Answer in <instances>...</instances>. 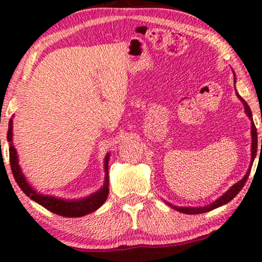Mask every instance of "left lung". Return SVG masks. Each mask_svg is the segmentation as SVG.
<instances>
[{"label": "left lung", "mask_w": 262, "mask_h": 262, "mask_svg": "<svg viewBox=\"0 0 262 262\" xmlns=\"http://www.w3.org/2000/svg\"><path fill=\"white\" fill-rule=\"evenodd\" d=\"M234 83H236V77H234ZM237 97L239 98V100L243 102L244 105V108H246V114L248 115V117L251 120V163H250V167L249 169H248L247 174L244 175V178L242 179L241 181H238L237 184H234L232 187L230 188V190L225 192V193L221 196L220 198H217L216 201L213 202V203L209 204V205H205V207H198V208H194V207H175V205L168 203L170 205L171 208L175 210L180 211V213H184V214H202V213H207V211H210L215 209V208H219L221 205L228 203L230 201H232L234 197L237 196L238 192H239L242 188H243L244 184L247 183L248 178H249V174H250V169H251V165H253V162L255 160V157H256V151H257V133H256V127H255L254 122H253V115H251V110L249 107V105L247 104V101L244 100L243 98L241 97L239 94L236 92ZM261 146H262V139H261Z\"/></svg>", "instance_id": "1"}]
</instances>
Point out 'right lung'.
<instances>
[{"label":"right lung","instance_id":"1","mask_svg":"<svg viewBox=\"0 0 262 262\" xmlns=\"http://www.w3.org/2000/svg\"><path fill=\"white\" fill-rule=\"evenodd\" d=\"M13 121H9L8 125V133H7V140L9 142V162H11V168L13 177H14L16 184L21 188L26 196L35 201L36 203L41 204L46 209H48L52 213L61 215V216L66 217H78L84 216L92 211H95L98 208H100L104 202L106 201L108 196V160H110V154L106 155L104 162V169H105V181L104 186L100 190L92 193L91 196L82 198V200H62V198H57L54 196H47V194H41L37 191H35L29 185L28 181L21 173L20 165H19L18 155H16V150L13 146Z\"/></svg>","mask_w":262,"mask_h":262}]
</instances>
